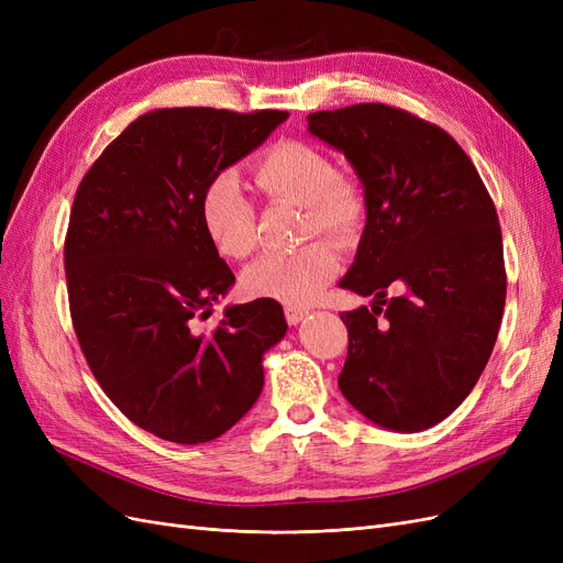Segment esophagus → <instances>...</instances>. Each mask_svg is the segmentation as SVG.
Returning <instances> with one entry per match:
<instances>
[{
    "instance_id": "34e87169",
    "label": "esophagus",
    "mask_w": 563,
    "mask_h": 563,
    "mask_svg": "<svg viewBox=\"0 0 563 563\" xmlns=\"http://www.w3.org/2000/svg\"><path fill=\"white\" fill-rule=\"evenodd\" d=\"M284 314H286V321L291 323V327H298V323H300L305 317H308L310 312L305 310V308H294V305H288V308L284 310Z\"/></svg>"
}]
</instances>
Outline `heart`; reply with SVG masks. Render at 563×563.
Instances as JSON below:
<instances>
[{
    "label": "heart",
    "instance_id": "1",
    "mask_svg": "<svg viewBox=\"0 0 563 563\" xmlns=\"http://www.w3.org/2000/svg\"><path fill=\"white\" fill-rule=\"evenodd\" d=\"M258 190L277 201L300 203L302 236L329 234L338 244H350L360 234L366 216L362 187L335 174L323 152L302 141L272 145L253 168ZM199 220L211 246L225 258L240 261L255 246V213L240 176L216 174L199 197ZM338 269V255L327 240H314L294 253H269L251 263L242 286L251 298L286 305L312 302Z\"/></svg>",
    "mask_w": 563,
    "mask_h": 563
}]
</instances>
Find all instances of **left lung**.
I'll return each instance as SVG.
<instances>
[{"mask_svg": "<svg viewBox=\"0 0 563 563\" xmlns=\"http://www.w3.org/2000/svg\"><path fill=\"white\" fill-rule=\"evenodd\" d=\"M308 131L345 155L366 199L338 286L373 305L340 314L350 345L338 387L380 428L422 432L465 401L496 345L507 284L496 207L463 147L404 110H321Z\"/></svg>", "mask_w": 563, "mask_h": 563, "instance_id": "8db88e82", "label": "left lung"}]
</instances>
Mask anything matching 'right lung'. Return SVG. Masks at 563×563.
I'll return each mask as SVG.
<instances>
[{"instance_id": "obj_1", "label": "right lung", "mask_w": 563, "mask_h": 563, "mask_svg": "<svg viewBox=\"0 0 563 563\" xmlns=\"http://www.w3.org/2000/svg\"><path fill=\"white\" fill-rule=\"evenodd\" d=\"M288 112L162 108L117 135L79 183L65 240L75 333L96 380L131 422L207 444L263 391V354L286 335L277 300L228 305L234 284L199 220L207 183L261 147Z\"/></svg>"}]
</instances>
